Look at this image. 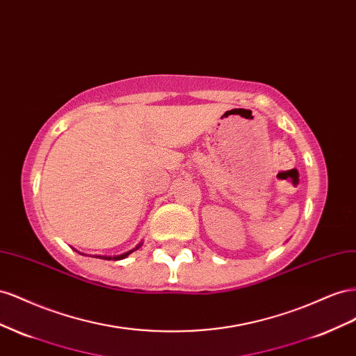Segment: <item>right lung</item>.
<instances>
[{
    "label": "right lung",
    "instance_id": "1",
    "mask_svg": "<svg viewBox=\"0 0 356 356\" xmlns=\"http://www.w3.org/2000/svg\"><path fill=\"white\" fill-rule=\"evenodd\" d=\"M140 246H141V243H140L138 246H136L134 249H131V250H128V252H125V253H122V255H118V257H97V258H99V259H107V261H111V259H113V261H119V259L127 258V257L129 255V253H133V252L137 250Z\"/></svg>",
    "mask_w": 356,
    "mask_h": 356
}]
</instances>
